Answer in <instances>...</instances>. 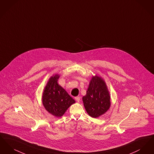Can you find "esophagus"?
Returning <instances> with one entry per match:
<instances>
[{
	"mask_svg": "<svg viewBox=\"0 0 154 154\" xmlns=\"http://www.w3.org/2000/svg\"><path fill=\"white\" fill-rule=\"evenodd\" d=\"M75 100L76 101H80V97H79V96H77V97H75Z\"/></svg>",
	"mask_w": 154,
	"mask_h": 154,
	"instance_id": "esophagus-1",
	"label": "esophagus"
}]
</instances>
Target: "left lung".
I'll return each mask as SVG.
<instances>
[{
  "mask_svg": "<svg viewBox=\"0 0 154 154\" xmlns=\"http://www.w3.org/2000/svg\"><path fill=\"white\" fill-rule=\"evenodd\" d=\"M84 107L88 114L97 118L110 108V95L104 81L95 75L91 81L87 95L82 97Z\"/></svg>",
  "mask_w": 154,
  "mask_h": 154,
  "instance_id": "1",
  "label": "left lung"
}]
</instances>
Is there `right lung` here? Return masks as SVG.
Wrapping results in <instances>:
<instances>
[{
	"mask_svg": "<svg viewBox=\"0 0 154 154\" xmlns=\"http://www.w3.org/2000/svg\"><path fill=\"white\" fill-rule=\"evenodd\" d=\"M59 77L58 74H55L50 79L43 92V103L50 113L60 117L75 100L58 84Z\"/></svg>",
	"mask_w": 154,
	"mask_h": 154,
	"instance_id": "add662e5",
	"label": "right lung"
}]
</instances>
